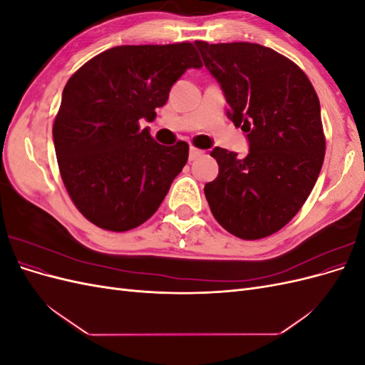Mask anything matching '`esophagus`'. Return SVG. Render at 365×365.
<instances>
[{"label": "esophagus", "mask_w": 365, "mask_h": 365, "mask_svg": "<svg viewBox=\"0 0 365 365\" xmlns=\"http://www.w3.org/2000/svg\"><path fill=\"white\" fill-rule=\"evenodd\" d=\"M204 153V150H201V149H196V148H190V150H189V160L190 161H195L196 158H200L201 155Z\"/></svg>", "instance_id": "esophagus-1"}]
</instances>
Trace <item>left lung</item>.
<instances>
[{
  "label": "left lung",
  "instance_id": "obj_1",
  "mask_svg": "<svg viewBox=\"0 0 365 365\" xmlns=\"http://www.w3.org/2000/svg\"><path fill=\"white\" fill-rule=\"evenodd\" d=\"M219 82L228 118L247 132L250 152L212 150L219 175L204 193L228 233L245 240L274 235L303 207L322 170L326 140L319 101L304 71L272 48L250 42L196 41Z\"/></svg>",
  "mask_w": 365,
  "mask_h": 365
}]
</instances>
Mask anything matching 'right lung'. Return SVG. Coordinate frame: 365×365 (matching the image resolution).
<instances>
[{"label":"right lung","mask_w":365,"mask_h":365,"mask_svg":"<svg viewBox=\"0 0 365 365\" xmlns=\"http://www.w3.org/2000/svg\"><path fill=\"white\" fill-rule=\"evenodd\" d=\"M201 67L190 42L120 46L70 77L53 140L65 189L90 222L128 231L157 212L189 158V145H158L140 120L155 118L172 85Z\"/></svg>","instance_id":"right-lung-1"}]
</instances>
